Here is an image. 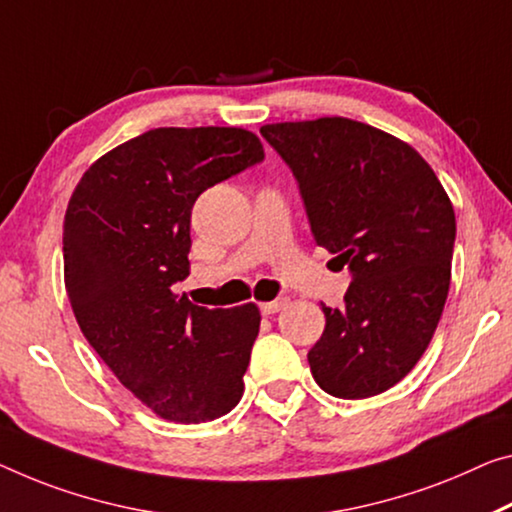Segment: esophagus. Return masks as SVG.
<instances>
[{"instance_id": "34e87169", "label": "esophagus", "mask_w": 512, "mask_h": 512, "mask_svg": "<svg viewBox=\"0 0 512 512\" xmlns=\"http://www.w3.org/2000/svg\"><path fill=\"white\" fill-rule=\"evenodd\" d=\"M286 306H288L286 297H279V300H274V302H263L261 311L265 313V316H272V313H279L281 309H286Z\"/></svg>"}]
</instances>
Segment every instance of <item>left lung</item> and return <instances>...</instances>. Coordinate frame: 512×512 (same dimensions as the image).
<instances>
[{
    "label": "left lung",
    "mask_w": 512,
    "mask_h": 512,
    "mask_svg": "<svg viewBox=\"0 0 512 512\" xmlns=\"http://www.w3.org/2000/svg\"><path fill=\"white\" fill-rule=\"evenodd\" d=\"M300 185L313 240L348 265L341 309L309 350L313 380L336 398L391 389L426 352L442 318L455 212L430 164L373 125L325 116L263 125Z\"/></svg>",
    "instance_id": "obj_1"
}]
</instances>
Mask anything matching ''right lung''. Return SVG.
<instances>
[{"instance_id":"1","label":"right lung","mask_w":512,"mask_h":512,"mask_svg":"<svg viewBox=\"0 0 512 512\" xmlns=\"http://www.w3.org/2000/svg\"><path fill=\"white\" fill-rule=\"evenodd\" d=\"M263 157L242 128H155L93 162L68 201L64 279L77 325L167 421H212L245 391L258 306L208 309L171 286L190 274L194 201Z\"/></svg>"}]
</instances>
